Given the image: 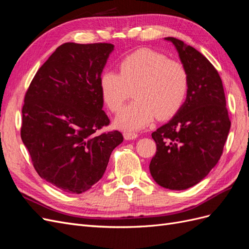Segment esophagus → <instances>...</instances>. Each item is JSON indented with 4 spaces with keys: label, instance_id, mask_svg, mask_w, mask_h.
<instances>
[{
    "label": "esophagus",
    "instance_id": "1",
    "mask_svg": "<svg viewBox=\"0 0 249 249\" xmlns=\"http://www.w3.org/2000/svg\"><path fill=\"white\" fill-rule=\"evenodd\" d=\"M124 137L125 140H133V139H136L138 137V135L134 132H124Z\"/></svg>",
    "mask_w": 249,
    "mask_h": 249
}]
</instances>
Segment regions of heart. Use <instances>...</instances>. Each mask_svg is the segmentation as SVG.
Here are the masks:
<instances>
[{"label":"heart","mask_w":249,"mask_h":249,"mask_svg":"<svg viewBox=\"0 0 249 249\" xmlns=\"http://www.w3.org/2000/svg\"><path fill=\"white\" fill-rule=\"evenodd\" d=\"M102 99L112 112L122 109L133 91L134 102L115 118L120 130L137 131L158 118L173 116L183 106L189 89L186 67L163 54L141 49L127 55L119 63V73L107 70L100 77Z\"/></svg>","instance_id":"heart-1"}]
</instances>
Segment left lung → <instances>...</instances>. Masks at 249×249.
Listing matches in <instances>:
<instances>
[{
	"mask_svg": "<svg viewBox=\"0 0 249 249\" xmlns=\"http://www.w3.org/2000/svg\"><path fill=\"white\" fill-rule=\"evenodd\" d=\"M175 46L189 77L183 106L152 134L157 152L149 171L155 182L170 190L198 184L219 161L231 129L219 73L201 53L184 41L166 37Z\"/></svg>",
	"mask_w": 249,
	"mask_h": 249,
	"instance_id": "8db88e82",
	"label": "left lung"
}]
</instances>
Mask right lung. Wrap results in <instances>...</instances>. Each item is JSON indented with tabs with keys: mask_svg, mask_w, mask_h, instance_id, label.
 <instances>
[{
	"mask_svg": "<svg viewBox=\"0 0 249 249\" xmlns=\"http://www.w3.org/2000/svg\"><path fill=\"white\" fill-rule=\"evenodd\" d=\"M113 50L111 43L62 44L26 93L21 140L39 177L63 192L89 190L124 141L118 131L95 135L110 123L99 83Z\"/></svg>",
	"mask_w": 249,
	"mask_h": 249,
	"instance_id": "1",
	"label": "right lung"
}]
</instances>
